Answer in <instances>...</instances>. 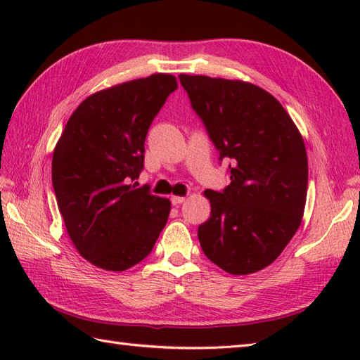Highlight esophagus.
<instances>
[{
  "label": "esophagus",
  "mask_w": 360,
  "mask_h": 360,
  "mask_svg": "<svg viewBox=\"0 0 360 360\" xmlns=\"http://www.w3.org/2000/svg\"><path fill=\"white\" fill-rule=\"evenodd\" d=\"M186 200H187L186 196H172L173 205H179V204H182V202H186Z\"/></svg>",
  "instance_id": "obj_1"
}]
</instances>
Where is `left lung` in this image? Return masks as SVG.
Masks as SVG:
<instances>
[{"instance_id": "left-lung-1", "label": "left lung", "mask_w": 360, "mask_h": 360, "mask_svg": "<svg viewBox=\"0 0 360 360\" xmlns=\"http://www.w3.org/2000/svg\"><path fill=\"white\" fill-rule=\"evenodd\" d=\"M219 160L231 159V184L205 190L210 218L198 227L202 252L232 275L274 263L300 227L308 192L303 137L263 88L243 80L179 75Z\"/></svg>"}]
</instances>
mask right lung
I'll use <instances>...</instances> for the list:
<instances>
[{"instance_id":"right-lung-1","label":"right lung","mask_w":360,"mask_h":360,"mask_svg":"<svg viewBox=\"0 0 360 360\" xmlns=\"http://www.w3.org/2000/svg\"><path fill=\"white\" fill-rule=\"evenodd\" d=\"M172 74L119 83L75 110L53 148L52 186L68 235L101 269L122 272L147 257L167 224L172 202L136 188L143 142L167 97Z\"/></svg>"}]
</instances>
